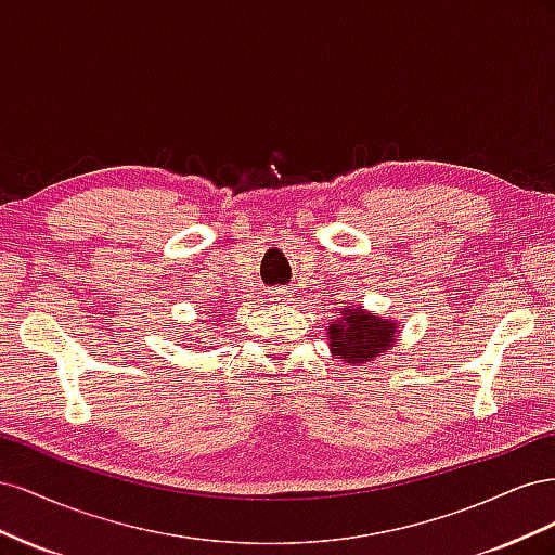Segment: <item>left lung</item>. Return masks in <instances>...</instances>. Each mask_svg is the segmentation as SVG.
I'll return each mask as SVG.
<instances>
[{"label":"left lung","instance_id":"obj_1","mask_svg":"<svg viewBox=\"0 0 555 555\" xmlns=\"http://www.w3.org/2000/svg\"><path fill=\"white\" fill-rule=\"evenodd\" d=\"M328 331V347L335 359L345 363H365L384 354L396 340L398 324L363 310V304L340 308Z\"/></svg>","mask_w":555,"mask_h":555}]
</instances>
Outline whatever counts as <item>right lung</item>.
<instances>
[{
    "mask_svg": "<svg viewBox=\"0 0 555 555\" xmlns=\"http://www.w3.org/2000/svg\"><path fill=\"white\" fill-rule=\"evenodd\" d=\"M222 322H224V319H222Z\"/></svg>",
    "mask_w": 555,
    "mask_h": 555,
    "instance_id": "1",
    "label": "right lung"
}]
</instances>
